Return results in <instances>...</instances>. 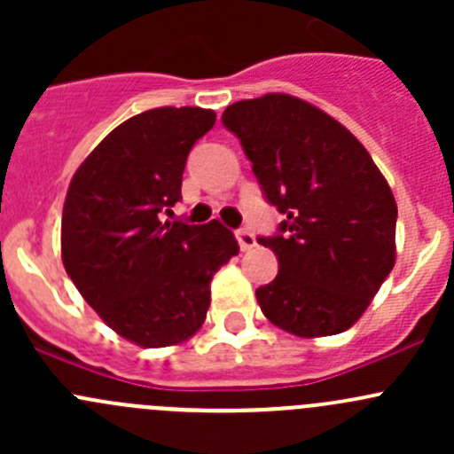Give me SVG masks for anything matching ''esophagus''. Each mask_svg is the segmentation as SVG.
I'll return each instance as SVG.
<instances>
[{"instance_id": "1", "label": "esophagus", "mask_w": 454, "mask_h": 454, "mask_svg": "<svg viewBox=\"0 0 454 454\" xmlns=\"http://www.w3.org/2000/svg\"><path fill=\"white\" fill-rule=\"evenodd\" d=\"M237 241H239V248L244 250V253H248V250H253L256 246L254 235L248 231V228H241V231H237Z\"/></svg>"}]
</instances>
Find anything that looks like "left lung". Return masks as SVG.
Here are the masks:
<instances>
[{
  "mask_svg": "<svg viewBox=\"0 0 454 454\" xmlns=\"http://www.w3.org/2000/svg\"><path fill=\"white\" fill-rule=\"evenodd\" d=\"M265 200L286 215L259 244L278 274L256 290L261 312L301 338L349 329L395 265L397 204L369 151L323 109L290 94L228 105Z\"/></svg>",
  "mask_w": 454,
  "mask_h": 454,
  "instance_id": "left-lung-1",
  "label": "left lung"
}]
</instances>
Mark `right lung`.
<instances>
[{
    "mask_svg": "<svg viewBox=\"0 0 454 454\" xmlns=\"http://www.w3.org/2000/svg\"><path fill=\"white\" fill-rule=\"evenodd\" d=\"M213 109L158 107L109 131L76 168L61 219L67 277L107 327L140 347L180 345L204 325L213 274L239 253L235 235L162 222L182 200L193 145Z\"/></svg>",
    "mask_w": 454,
    "mask_h": 454,
    "instance_id": "add662e5",
    "label": "right lung"
}]
</instances>
